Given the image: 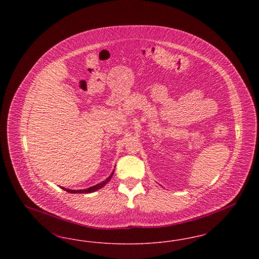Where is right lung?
I'll list each match as a JSON object with an SVG mask.
<instances>
[{
	"label": "right lung",
	"instance_id": "obj_1",
	"mask_svg": "<svg viewBox=\"0 0 259 259\" xmlns=\"http://www.w3.org/2000/svg\"><path fill=\"white\" fill-rule=\"evenodd\" d=\"M114 172V171H113ZM113 172H111V176L108 178V179H106L104 182H102V183H100L98 185H94V186H91V187H89V188H87V189H79V190H71V189H67V188H64V187H61L63 188L65 191H67V192H69V193H91V192H94V191H96V190H98L100 188H102L104 185H107L110 181H111V177H112V175H113Z\"/></svg>",
	"mask_w": 259,
	"mask_h": 259
}]
</instances>
